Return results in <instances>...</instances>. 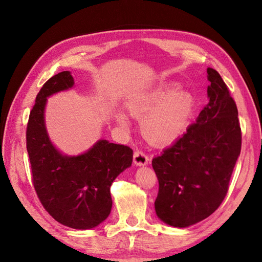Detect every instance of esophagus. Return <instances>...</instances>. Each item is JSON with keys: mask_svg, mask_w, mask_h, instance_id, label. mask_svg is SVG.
I'll return each mask as SVG.
<instances>
[{"mask_svg": "<svg viewBox=\"0 0 262 262\" xmlns=\"http://www.w3.org/2000/svg\"><path fill=\"white\" fill-rule=\"evenodd\" d=\"M133 162L138 166L146 165L148 163V156L142 150H136L133 154Z\"/></svg>", "mask_w": 262, "mask_h": 262, "instance_id": "1", "label": "esophagus"}]
</instances>
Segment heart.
Wrapping results in <instances>:
<instances>
[{"mask_svg":"<svg viewBox=\"0 0 262 262\" xmlns=\"http://www.w3.org/2000/svg\"><path fill=\"white\" fill-rule=\"evenodd\" d=\"M173 89L155 90L128 105L130 115L141 119V136L149 144L162 146L172 143L189 123L194 105L193 98L184 91L172 92ZM117 118L121 124H128L123 115L119 114Z\"/></svg>","mask_w":262,"mask_h":262,"instance_id":"b5f03b06","label":"heart"}]
</instances>
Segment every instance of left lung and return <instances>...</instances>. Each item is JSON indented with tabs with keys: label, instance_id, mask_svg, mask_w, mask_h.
Returning a JSON list of instances; mask_svg holds the SVG:
<instances>
[{
	"label": "left lung",
	"instance_id": "1",
	"mask_svg": "<svg viewBox=\"0 0 262 262\" xmlns=\"http://www.w3.org/2000/svg\"><path fill=\"white\" fill-rule=\"evenodd\" d=\"M209 104L171 146L153 158L158 179L157 216L187 227L223 202L242 148L238 110L217 71L208 69Z\"/></svg>",
	"mask_w": 262,
	"mask_h": 262
}]
</instances>
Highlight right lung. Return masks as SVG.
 Wrapping results in <instances>:
<instances>
[{"mask_svg": "<svg viewBox=\"0 0 262 262\" xmlns=\"http://www.w3.org/2000/svg\"><path fill=\"white\" fill-rule=\"evenodd\" d=\"M73 84L72 75L63 71L42 85L29 115L26 146L33 185L45 210L63 225L90 229L110 214V186L119 173L131 166L133 150L106 140L73 157L63 156L54 148L43 120L47 97Z\"/></svg>", "mask_w": 262, "mask_h": 262, "instance_id": "obj_1", "label": "right lung"}]
</instances>
